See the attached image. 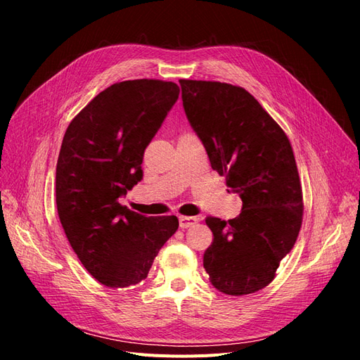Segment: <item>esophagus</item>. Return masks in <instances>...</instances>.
Wrapping results in <instances>:
<instances>
[{
	"label": "esophagus",
	"mask_w": 360,
	"mask_h": 360,
	"mask_svg": "<svg viewBox=\"0 0 360 360\" xmlns=\"http://www.w3.org/2000/svg\"><path fill=\"white\" fill-rule=\"evenodd\" d=\"M197 221H199V218L197 217H179V227L181 229H188L193 227Z\"/></svg>",
	"instance_id": "1"
}]
</instances>
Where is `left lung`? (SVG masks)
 Here are the masks:
<instances>
[{"label": "left lung", "mask_w": 360, "mask_h": 360, "mask_svg": "<svg viewBox=\"0 0 360 360\" xmlns=\"http://www.w3.org/2000/svg\"><path fill=\"white\" fill-rule=\"evenodd\" d=\"M179 84L185 115L211 167L242 200L233 219L206 218L214 240L203 268L218 292H259L275 278L302 226V187L292 145L243 88L187 79Z\"/></svg>", "instance_id": "left-lung-1"}]
</instances>
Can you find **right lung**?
Returning <instances> with one entry per match:
<instances>
[{
  "mask_svg": "<svg viewBox=\"0 0 360 360\" xmlns=\"http://www.w3.org/2000/svg\"><path fill=\"white\" fill-rule=\"evenodd\" d=\"M179 97V86L155 79L113 84L67 127L56 163V210L85 269L122 288L148 276L178 230V218L145 217L120 203L143 178L149 142Z\"/></svg>",
  "mask_w": 360,
  "mask_h": 360,
  "instance_id": "1",
  "label": "right lung"
}]
</instances>
